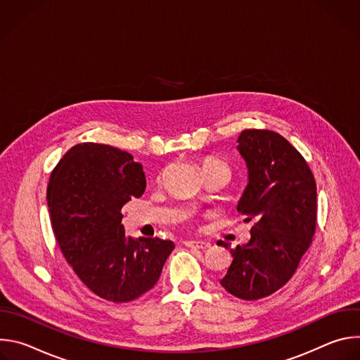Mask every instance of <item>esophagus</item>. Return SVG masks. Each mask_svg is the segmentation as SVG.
<instances>
[{
    "mask_svg": "<svg viewBox=\"0 0 360 360\" xmlns=\"http://www.w3.org/2000/svg\"><path fill=\"white\" fill-rule=\"evenodd\" d=\"M186 246H191V248H195V249H208L210 248V242H205V240H185L184 242Z\"/></svg>",
    "mask_w": 360,
    "mask_h": 360,
    "instance_id": "34e87169",
    "label": "esophagus"
}]
</instances>
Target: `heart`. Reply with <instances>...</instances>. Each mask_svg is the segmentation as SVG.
<instances>
[{
	"instance_id": "1",
	"label": "heart",
	"mask_w": 360,
	"mask_h": 360,
	"mask_svg": "<svg viewBox=\"0 0 360 360\" xmlns=\"http://www.w3.org/2000/svg\"><path fill=\"white\" fill-rule=\"evenodd\" d=\"M202 169H203V174H208V172H212V171H225L231 175V171H229L228 165L215 160V158H205L202 161Z\"/></svg>"
}]
</instances>
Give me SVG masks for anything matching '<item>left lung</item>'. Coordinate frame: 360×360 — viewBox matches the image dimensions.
I'll return each instance as SVG.
<instances>
[{"mask_svg": "<svg viewBox=\"0 0 360 360\" xmlns=\"http://www.w3.org/2000/svg\"><path fill=\"white\" fill-rule=\"evenodd\" d=\"M238 143L249 171L238 211L253 225L249 242L231 249L233 259L219 283L239 299L258 300L288 283L314 240L316 182L300 152L278 132L245 129Z\"/></svg>", "mask_w": 360, "mask_h": 360, "instance_id": "obj_1", "label": "left lung"}]
</instances>
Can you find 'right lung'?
I'll return each instance as SVG.
<instances>
[{"mask_svg":"<svg viewBox=\"0 0 360 360\" xmlns=\"http://www.w3.org/2000/svg\"><path fill=\"white\" fill-rule=\"evenodd\" d=\"M146 186L142 165L118 148L82 142L51 174L49 219L64 258L96 296L131 302L160 279L172 240L127 238L121 210Z\"/></svg>","mask_w":360,"mask_h":360,"instance_id":"obj_1","label":"right lung"}]
</instances>
